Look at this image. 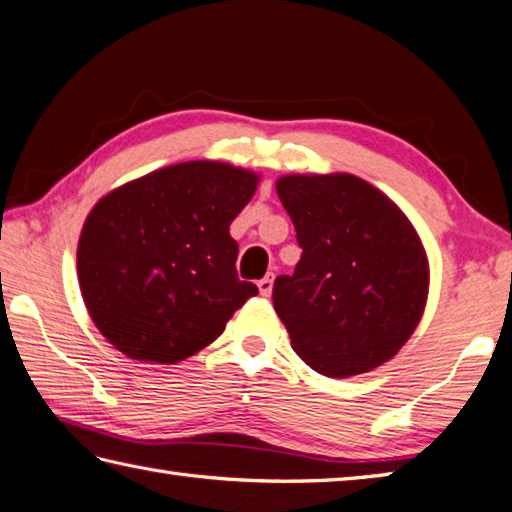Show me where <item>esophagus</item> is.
I'll return each mask as SVG.
<instances>
[{"mask_svg": "<svg viewBox=\"0 0 512 512\" xmlns=\"http://www.w3.org/2000/svg\"><path fill=\"white\" fill-rule=\"evenodd\" d=\"M257 286H259V293L264 297H270V293H273V275H266L264 279H259Z\"/></svg>", "mask_w": 512, "mask_h": 512, "instance_id": "1", "label": "esophagus"}]
</instances>
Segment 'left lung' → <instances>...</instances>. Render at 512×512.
<instances>
[{
    "label": "left lung",
    "mask_w": 512,
    "mask_h": 512,
    "mask_svg": "<svg viewBox=\"0 0 512 512\" xmlns=\"http://www.w3.org/2000/svg\"><path fill=\"white\" fill-rule=\"evenodd\" d=\"M277 195L302 259L275 279L290 346L328 377H353L397 355L424 315L428 257L395 202L355 175H286Z\"/></svg>",
    "instance_id": "8db88e82"
}]
</instances>
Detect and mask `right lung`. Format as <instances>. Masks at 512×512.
<instances>
[{
  "mask_svg": "<svg viewBox=\"0 0 512 512\" xmlns=\"http://www.w3.org/2000/svg\"><path fill=\"white\" fill-rule=\"evenodd\" d=\"M259 175L184 162L115 188L77 246L84 304L110 344L139 362L177 364L224 333L257 286L237 277L230 224Z\"/></svg>",
  "mask_w": 512,
  "mask_h": 512,
  "instance_id": "right-lung-1",
  "label": "right lung"
}]
</instances>
